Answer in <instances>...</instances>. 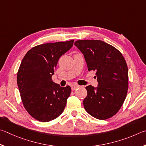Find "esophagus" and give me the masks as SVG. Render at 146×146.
Returning <instances> with one entry per match:
<instances>
[{"mask_svg":"<svg viewBox=\"0 0 146 146\" xmlns=\"http://www.w3.org/2000/svg\"><path fill=\"white\" fill-rule=\"evenodd\" d=\"M80 88V86L78 85H76V84H73V85H71V88H72V90H76V88Z\"/></svg>","mask_w":146,"mask_h":146,"instance_id":"1","label":"esophagus"}]
</instances>
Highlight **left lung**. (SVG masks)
Wrapping results in <instances>:
<instances>
[{
	"instance_id": "left-lung-1",
	"label": "left lung",
	"mask_w": 146,
	"mask_h": 146,
	"mask_svg": "<svg viewBox=\"0 0 146 146\" xmlns=\"http://www.w3.org/2000/svg\"><path fill=\"white\" fill-rule=\"evenodd\" d=\"M74 45L83 54L88 71H96L98 86H86L85 110L95 118L108 119L121 109L128 89V69L119 50L98 40H80Z\"/></svg>"
}]
</instances>
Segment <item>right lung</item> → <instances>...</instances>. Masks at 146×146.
<instances>
[{
    "mask_svg": "<svg viewBox=\"0 0 146 146\" xmlns=\"http://www.w3.org/2000/svg\"><path fill=\"white\" fill-rule=\"evenodd\" d=\"M74 40L35 46L23 58L17 73L23 105L31 116L46 122L62 113L71 93L52 80L60 58L72 47Z\"/></svg>",
    "mask_w": 146,
    "mask_h": 146,
    "instance_id": "right-lung-1",
    "label": "right lung"
}]
</instances>
